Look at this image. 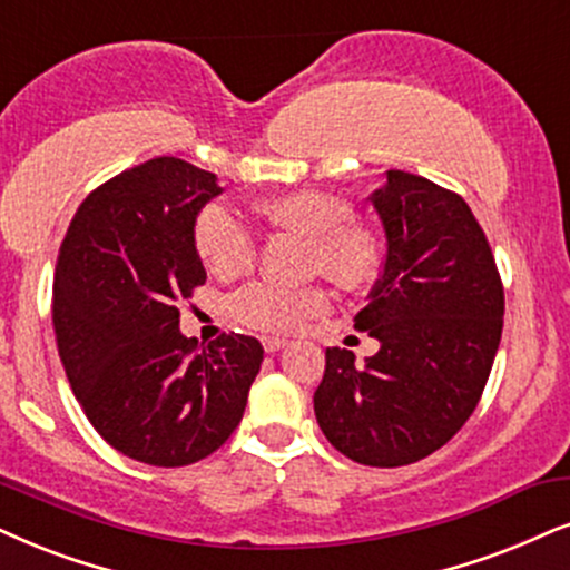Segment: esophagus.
Masks as SVG:
<instances>
[{"label": "esophagus", "mask_w": 570, "mask_h": 570, "mask_svg": "<svg viewBox=\"0 0 570 570\" xmlns=\"http://www.w3.org/2000/svg\"><path fill=\"white\" fill-rule=\"evenodd\" d=\"M263 347H265V352H278V350L289 347V342H286V338H276V336H265V338H263Z\"/></svg>", "instance_id": "1"}]
</instances>
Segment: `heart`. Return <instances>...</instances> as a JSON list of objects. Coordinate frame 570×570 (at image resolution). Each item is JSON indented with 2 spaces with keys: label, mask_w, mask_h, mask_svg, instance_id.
Returning a JSON list of instances; mask_svg holds the SVG:
<instances>
[{
  "label": "heart",
  "mask_w": 570,
  "mask_h": 570,
  "mask_svg": "<svg viewBox=\"0 0 570 570\" xmlns=\"http://www.w3.org/2000/svg\"><path fill=\"white\" fill-rule=\"evenodd\" d=\"M255 213L276 232L297 234L313 244V268L344 292H365L384 271V244L365 223L352 220V205L326 191H292L255 202ZM194 249L218 278H239L255 265V232L239 215L207 205L194 220ZM328 307L326 292L252 284L234 294L232 313L244 326L292 334Z\"/></svg>",
  "instance_id": "b5f03b06"
}]
</instances>
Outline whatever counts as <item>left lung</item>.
Returning <instances> with one entry per match:
<instances>
[{
  "instance_id": "left-lung-1",
  "label": "left lung",
  "mask_w": 570,
  "mask_h": 570,
  "mask_svg": "<svg viewBox=\"0 0 570 570\" xmlns=\"http://www.w3.org/2000/svg\"><path fill=\"white\" fill-rule=\"evenodd\" d=\"M371 202L386 257L355 328L381 347L365 363L328 347L313 402L342 455L397 468L444 446L476 410L500 347L505 292L487 234L460 194L386 170Z\"/></svg>"
}]
</instances>
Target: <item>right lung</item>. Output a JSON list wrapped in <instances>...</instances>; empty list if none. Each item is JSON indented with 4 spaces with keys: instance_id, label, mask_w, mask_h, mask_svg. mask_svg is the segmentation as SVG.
I'll list each match as a JSON object with an SVG mask.
<instances>
[{
    "instance_id": "1",
    "label": "right lung",
    "mask_w": 570,
    "mask_h": 570,
    "mask_svg": "<svg viewBox=\"0 0 570 570\" xmlns=\"http://www.w3.org/2000/svg\"><path fill=\"white\" fill-rule=\"evenodd\" d=\"M223 189L210 170L155 157L94 189L55 268L52 323L65 376L107 444L157 468L213 455L239 426L263 363L255 336L194 350L178 302L207 273L194 220Z\"/></svg>"
}]
</instances>
